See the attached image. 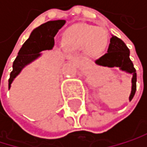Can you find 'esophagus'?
Instances as JSON below:
<instances>
[{"label":"esophagus","instance_id":"1","mask_svg":"<svg viewBox=\"0 0 147 147\" xmlns=\"http://www.w3.org/2000/svg\"><path fill=\"white\" fill-rule=\"evenodd\" d=\"M71 60H72V61H75V59H74V58H71Z\"/></svg>","mask_w":147,"mask_h":147}]
</instances>
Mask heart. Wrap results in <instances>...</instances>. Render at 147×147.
<instances>
[{
  "instance_id": "obj_1",
  "label": "heart",
  "mask_w": 147,
  "mask_h": 147,
  "mask_svg": "<svg viewBox=\"0 0 147 147\" xmlns=\"http://www.w3.org/2000/svg\"><path fill=\"white\" fill-rule=\"evenodd\" d=\"M63 43L67 50L75 51L84 47L89 55H98L108 44L107 32L93 25L81 24L74 25L64 32Z\"/></svg>"
}]
</instances>
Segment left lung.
<instances>
[{"mask_svg": "<svg viewBox=\"0 0 147 147\" xmlns=\"http://www.w3.org/2000/svg\"><path fill=\"white\" fill-rule=\"evenodd\" d=\"M98 65L104 67H119L122 70H125L132 74V87L129 95V100L134 97L137 89V73L136 69L129 59V50L121 38L112 36L108 48V53L95 60Z\"/></svg>", "mask_w": 147, "mask_h": 147, "instance_id": "left-lung-1", "label": "left lung"}]
</instances>
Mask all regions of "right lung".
Segmentation results:
<instances>
[{
    "mask_svg": "<svg viewBox=\"0 0 147 147\" xmlns=\"http://www.w3.org/2000/svg\"><path fill=\"white\" fill-rule=\"evenodd\" d=\"M65 24L64 20L47 22L36 28L31 33L29 38L24 43L13 63V70L10 72L9 88L13 79L19 74L21 69L40 55L39 52L51 49L55 45V36Z\"/></svg>",
    "mask_w": 147,
    "mask_h": 147,
    "instance_id": "add662e5",
    "label": "right lung"
}]
</instances>
